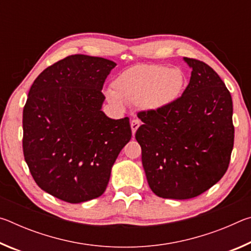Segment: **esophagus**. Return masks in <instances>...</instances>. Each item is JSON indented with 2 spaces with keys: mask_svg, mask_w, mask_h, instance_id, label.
Returning a JSON list of instances; mask_svg holds the SVG:
<instances>
[{
  "mask_svg": "<svg viewBox=\"0 0 251 251\" xmlns=\"http://www.w3.org/2000/svg\"><path fill=\"white\" fill-rule=\"evenodd\" d=\"M141 126V122H139L138 120H133L130 122V127H131V133H133V135H135L136 130L138 129V127Z\"/></svg>",
  "mask_w": 251,
  "mask_h": 251,
  "instance_id": "obj_1",
  "label": "esophagus"
}]
</instances>
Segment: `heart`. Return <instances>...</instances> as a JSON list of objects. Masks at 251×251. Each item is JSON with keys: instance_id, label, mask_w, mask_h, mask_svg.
I'll return each instance as SVG.
<instances>
[{"instance_id": "obj_1", "label": "heart", "mask_w": 251, "mask_h": 251, "mask_svg": "<svg viewBox=\"0 0 251 251\" xmlns=\"http://www.w3.org/2000/svg\"><path fill=\"white\" fill-rule=\"evenodd\" d=\"M112 86L113 90H106L105 96L115 107L123 108L129 104L146 110H158L178 100L185 86V75L177 67L141 64L121 72Z\"/></svg>"}]
</instances>
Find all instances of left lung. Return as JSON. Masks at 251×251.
<instances>
[{"instance_id":"1","label":"left lung","mask_w":251,"mask_h":251,"mask_svg":"<svg viewBox=\"0 0 251 251\" xmlns=\"http://www.w3.org/2000/svg\"><path fill=\"white\" fill-rule=\"evenodd\" d=\"M192 67L188 86L173 104L139 112L135 138L152 193L189 199L205 193L227 172L233 147L232 100L206 63L184 57Z\"/></svg>"}]
</instances>
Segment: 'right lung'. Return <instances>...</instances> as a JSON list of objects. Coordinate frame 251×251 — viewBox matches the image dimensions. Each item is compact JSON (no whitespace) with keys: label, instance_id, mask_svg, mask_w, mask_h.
<instances>
[{"label":"right lung","instance_id":"obj_1","mask_svg":"<svg viewBox=\"0 0 251 251\" xmlns=\"http://www.w3.org/2000/svg\"><path fill=\"white\" fill-rule=\"evenodd\" d=\"M116 63L76 54L34 80L23 109V152L41 189L78 203L100 197L131 138L129 118L101 110L105 79Z\"/></svg>","mask_w":251,"mask_h":251}]
</instances>
